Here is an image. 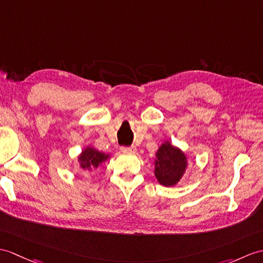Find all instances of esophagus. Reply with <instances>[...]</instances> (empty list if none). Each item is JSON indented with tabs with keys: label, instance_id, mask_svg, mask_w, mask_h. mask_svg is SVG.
<instances>
[{
	"label": "esophagus",
	"instance_id": "esophagus-1",
	"mask_svg": "<svg viewBox=\"0 0 263 263\" xmlns=\"http://www.w3.org/2000/svg\"><path fill=\"white\" fill-rule=\"evenodd\" d=\"M121 151L124 152V154H134V152L137 151V148L134 145L131 146H122Z\"/></svg>",
	"mask_w": 263,
	"mask_h": 263
}]
</instances>
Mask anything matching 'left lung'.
Wrapping results in <instances>:
<instances>
[{
	"label": "left lung",
	"mask_w": 263,
	"mask_h": 263,
	"mask_svg": "<svg viewBox=\"0 0 263 263\" xmlns=\"http://www.w3.org/2000/svg\"><path fill=\"white\" fill-rule=\"evenodd\" d=\"M154 174L158 182L164 187L176 186L188 168V157L172 142H162L156 152Z\"/></svg>",
	"instance_id": "1"
}]
</instances>
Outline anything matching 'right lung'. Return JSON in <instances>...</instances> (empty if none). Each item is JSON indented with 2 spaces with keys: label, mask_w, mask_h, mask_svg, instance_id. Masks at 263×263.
<instances>
[{
  "label": "right lung",
  "mask_w": 263,
  "mask_h": 263,
  "mask_svg": "<svg viewBox=\"0 0 263 263\" xmlns=\"http://www.w3.org/2000/svg\"><path fill=\"white\" fill-rule=\"evenodd\" d=\"M109 158H111V155L104 154V152L96 150L93 146L87 145L78 155L77 161L79 162V167L82 170L90 172V170L97 169L102 166V163L105 162Z\"/></svg>",
  "instance_id": "1"
}]
</instances>
